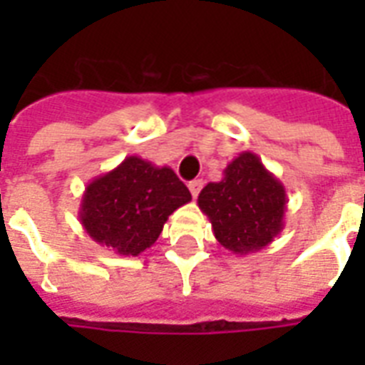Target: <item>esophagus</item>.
<instances>
[{
  "label": "esophagus",
  "instance_id": "esophagus-1",
  "mask_svg": "<svg viewBox=\"0 0 365 365\" xmlns=\"http://www.w3.org/2000/svg\"><path fill=\"white\" fill-rule=\"evenodd\" d=\"M189 191H191V195H193L195 199L199 197L200 189H202V180H191V182L187 183Z\"/></svg>",
  "mask_w": 365,
  "mask_h": 365
}]
</instances>
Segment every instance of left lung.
<instances>
[{
    "label": "left lung",
    "instance_id": "8db88e82",
    "mask_svg": "<svg viewBox=\"0 0 365 365\" xmlns=\"http://www.w3.org/2000/svg\"><path fill=\"white\" fill-rule=\"evenodd\" d=\"M197 202L217 242L233 254L248 255L280 235L288 195L257 155L242 151L225 166L222 182L205 185Z\"/></svg>",
    "mask_w": 365,
    "mask_h": 365
}]
</instances>
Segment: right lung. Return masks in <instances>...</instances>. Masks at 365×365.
<instances>
[{
  "instance_id": "1",
  "label": "right lung",
  "mask_w": 365,
  "mask_h": 365,
  "mask_svg": "<svg viewBox=\"0 0 365 365\" xmlns=\"http://www.w3.org/2000/svg\"><path fill=\"white\" fill-rule=\"evenodd\" d=\"M191 200L170 166L130 155L87 183L79 222L94 242L119 255H140L159 239L166 220Z\"/></svg>"
}]
</instances>
